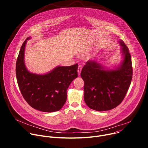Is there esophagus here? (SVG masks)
<instances>
[{"label": "esophagus", "instance_id": "esophagus-1", "mask_svg": "<svg viewBox=\"0 0 148 148\" xmlns=\"http://www.w3.org/2000/svg\"><path fill=\"white\" fill-rule=\"evenodd\" d=\"M81 70H82V66L79 65V66H78V70H77V71H78V75H80V73H81Z\"/></svg>", "mask_w": 148, "mask_h": 148}]
</instances>
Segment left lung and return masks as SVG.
Here are the masks:
<instances>
[{
    "instance_id": "left-lung-1",
    "label": "left lung",
    "mask_w": 148,
    "mask_h": 148,
    "mask_svg": "<svg viewBox=\"0 0 148 148\" xmlns=\"http://www.w3.org/2000/svg\"><path fill=\"white\" fill-rule=\"evenodd\" d=\"M119 43L123 60L116 70H105L94 60L87 61L82 68L84 101L92 110L104 111L116 107L130 86L133 75L131 54L123 41Z\"/></svg>"
}]
</instances>
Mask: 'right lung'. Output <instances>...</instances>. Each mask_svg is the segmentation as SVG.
<instances>
[{
  "mask_svg": "<svg viewBox=\"0 0 148 148\" xmlns=\"http://www.w3.org/2000/svg\"><path fill=\"white\" fill-rule=\"evenodd\" d=\"M30 38L23 42L16 61V74L20 92L30 106L37 110L59 111L66 102L70 84L78 77V64L58 66L44 75L30 73L24 62L26 41Z\"/></svg>",
  "mask_w": 148,
  "mask_h": 148,
  "instance_id": "1",
  "label": "right lung"
}]
</instances>
